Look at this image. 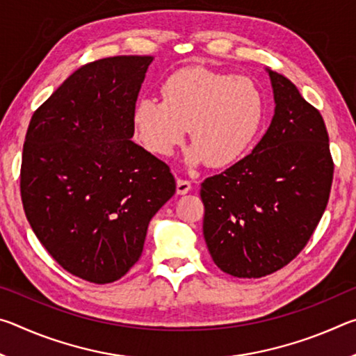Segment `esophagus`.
<instances>
[{"label": "esophagus", "mask_w": 356, "mask_h": 356, "mask_svg": "<svg viewBox=\"0 0 356 356\" xmlns=\"http://www.w3.org/2000/svg\"><path fill=\"white\" fill-rule=\"evenodd\" d=\"M191 190V184L185 179H177V195H186Z\"/></svg>", "instance_id": "34e87169"}]
</instances>
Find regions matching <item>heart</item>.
<instances>
[{
    "label": "heart",
    "mask_w": 356,
    "mask_h": 356,
    "mask_svg": "<svg viewBox=\"0 0 356 356\" xmlns=\"http://www.w3.org/2000/svg\"><path fill=\"white\" fill-rule=\"evenodd\" d=\"M161 95L163 102H138L135 135L150 154L170 156L190 130L188 165L236 163L254 143L267 110L261 88L250 78L206 67L174 72L161 84Z\"/></svg>",
    "instance_id": "obj_1"
}]
</instances>
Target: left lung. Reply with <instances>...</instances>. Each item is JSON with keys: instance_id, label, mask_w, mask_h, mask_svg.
Segmentation results:
<instances>
[{"instance_id": "left-lung-1", "label": "left lung", "mask_w": 356, "mask_h": 356, "mask_svg": "<svg viewBox=\"0 0 356 356\" xmlns=\"http://www.w3.org/2000/svg\"><path fill=\"white\" fill-rule=\"evenodd\" d=\"M275 114L250 155L201 184L204 238L213 262L262 278L305 248L327 209L333 159L322 114L295 84L268 70Z\"/></svg>"}]
</instances>
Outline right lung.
Here are the masks:
<instances>
[{
	"instance_id": "obj_1",
	"label": "right lung",
	"mask_w": 356,
	"mask_h": 356,
	"mask_svg": "<svg viewBox=\"0 0 356 356\" xmlns=\"http://www.w3.org/2000/svg\"><path fill=\"white\" fill-rule=\"evenodd\" d=\"M152 56L81 65L34 111L20 191L35 237L69 273L118 281L138 262L152 216L176 193L165 161L131 141Z\"/></svg>"
}]
</instances>
